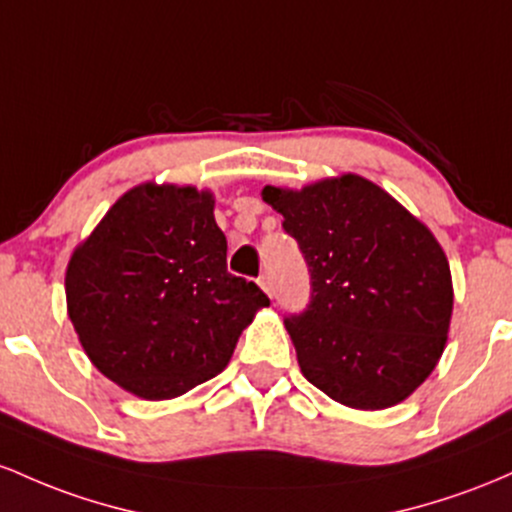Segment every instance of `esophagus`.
<instances>
[{"label": "esophagus", "instance_id": "esophagus-1", "mask_svg": "<svg viewBox=\"0 0 512 512\" xmlns=\"http://www.w3.org/2000/svg\"><path fill=\"white\" fill-rule=\"evenodd\" d=\"M258 285H261V290L266 292L268 297H273V283H271V275H261V278H258Z\"/></svg>", "mask_w": 512, "mask_h": 512}]
</instances>
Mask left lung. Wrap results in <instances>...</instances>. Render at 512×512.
I'll use <instances>...</instances> for the list:
<instances>
[{
  "label": "left lung",
  "mask_w": 512,
  "mask_h": 512,
  "mask_svg": "<svg viewBox=\"0 0 512 512\" xmlns=\"http://www.w3.org/2000/svg\"><path fill=\"white\" fill-rule=\"evenodd\" d=\"M261 195L312 275L309 307L285 319L302 375L350 409L409 399L438 365L455 302L433 232L358 174Z\"/></svg>",
  "instance_id": "8db88e82"
}]
</instances>
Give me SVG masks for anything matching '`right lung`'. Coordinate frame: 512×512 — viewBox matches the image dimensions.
Segmentation results:
<instances>
[{
	"label": "right lung",
	"mask_w": 512,
	"mask_h": 512,
	"mask_svg": "<svg viewBox=\"0 0 512 512\" xmlns=\"http://www.w3.org/2000/svg\"><path fill=\"white\" fill-rule=\"evenodd\" d=\"M67 314L101 375L147 401L174 399L225 370L268 297L227 273L215 195L140 183L72 251Z\"/></svg>",
	"instance_id": "add662e5"
}]
</instances>
